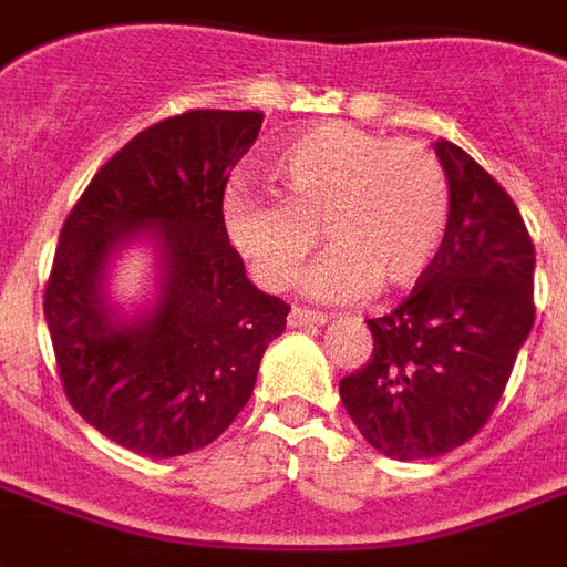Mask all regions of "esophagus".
<instances>
[{
  "instance_id": "esophagus-1",
  "label": "esophagus",
  "mask_w": 567,
  "mask_h": 567,
  "mask_svg": "<svg viewBox=\"0 0 567 567\" xmlns=\"http://www.w3.org/2000/svg\"><path fill=\"white\" fill-rule=\"evenodd\" d=\"M328 316L319 312V309H307V307H291L288 312V324L291 328H316V324H324Z\"/></svg>"
}]
</instances>
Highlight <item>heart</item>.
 I'll use <instances>...</instances> for the list:
<instances>
[{
    "mask_svg": "<svg viewBox=\"0 0 567 567\" xmlns=\"http://www.w3.org/2000/svg\"><path fill=\"white\" fill-rule=\"evenodd\" d=\"M272 178L282 197L230 185L221 206L227 236L260 285H295L321 230L337 246L309 272L319 300L410 288L434 267L450 227V182L422 142L328 121L272 154Z\"/></svg>",
    "mask_w": 567,
    "mask_h": 567,
    "instance_id": "1",
    "label": "heart"
}]
</instances>
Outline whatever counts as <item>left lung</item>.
I'll list each match as a JSON object with an SVG mask.
<instances>
[{
  "label": "left lung",
  "mask_w": 567,
  "mask_h": 567,
  "mask_svg": "<svg viewBox=\"0 0 567 567\" xmlns=\"http://www.w3.org/2000/svg\"><path fill=\"white\" fill-rule=\"evenodd\" d=\"M450 227L434 267L389 316L368 319V364L340 380L346 413L373 450L434 458L474 437L507 389L535 324V246L511 194L452 142Z\"/></svg>",
  "instance_id": "left-lung-1"
}]
</instances>
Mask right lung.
Returning a JSON list of instances; mask_svg holds the SVG:
<instances>
[{
    "label": "right lung",
    "instance_id": "right-lung-1",
    "mask_svg": "<svg viewBox=\"0 0 567 567\" xmlns=\"http://www.w3.org/2000/svg\"><path fill=\"white\" fill-rule=\"evenodd\" d=\"M260 112L194 109L142 130L100 166L60 230L44 321L69 404L124 450L173 458L209 446L248 404L288 303L248 282L227 239L224 187ZM152 227L164 291L148 320L115 326L104 260Z\"/></svg>",
    "mask_w": 567,
    "mask_h": 567
}]
</instances>
